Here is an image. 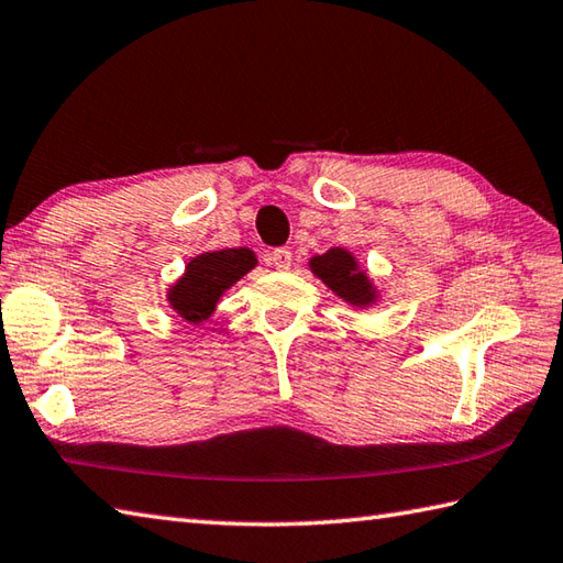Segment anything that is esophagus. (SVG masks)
I'll return each mask as SVG.
<instances>
[{
    "label": "esophagus",
    "instance_id": "esophagus-1",
    "mask_svg": "<svg viewBox=\"0 0 563 563\" xmlns=\"http://www.w3.org/2000/svg\"><path fill=\"white\" fill-rule=\"evenodd\" d=\"M271 261L278 271H288L292 266V251L290 249H275L271 253Z\"/></svg>",
    "mask_w": 563,
    "mask_h": 563
}]
</instances>
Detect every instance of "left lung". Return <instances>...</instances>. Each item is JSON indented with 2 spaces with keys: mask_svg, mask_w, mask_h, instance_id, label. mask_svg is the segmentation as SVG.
Here are the masks:
<instances>
[{
  "mask_svg": "<svg viewBox=\"0 0 563 563\" xmlns=\"http://www.w3.org/2000/svg\"><path fill=\"white\" fill-rule=\"evenodd\" d=\"M307 266H310L317 280H322L339 300H344L354 310H373V307H378L380 288L371 278L368 271L361 266L354 251L332 246L312 256Z\"/></svg>",
  "mask_w": 563,
  "mask_h": 563,
  "instance_id": "left-lung-1",
  "label": "left lung"
}]
</instances>
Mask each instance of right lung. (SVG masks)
I'll list each match as a JSON object with an SVG mask.
<instances>
[{
	"label": "right lung",
	"instance_id": "add662e5",
	"mask_svg": "<svg viewBox=\"0 0 563 563\" xmlns=\"http://www.w3.org/2000/svg\"><path fill=\"white\" fill-rule=\"evenodd\" d=\"M258 266L249 246L202 251L185 263L180 278L165 290V302L187 324H202L214 317L227 290Z\"/></svg>",
	"mask_w": 563,
	"mask_h": 563
}]
</instances>
